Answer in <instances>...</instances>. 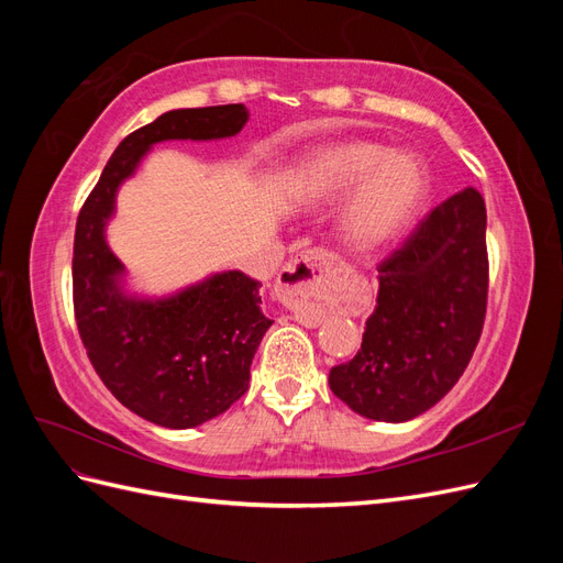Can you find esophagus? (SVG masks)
Segmentation results:
<instances>
[{
  "mask_svg": "<svg viewBox=\"0 0 563 563\" xmlns=\"http://www.w3.org/2000/svg\"><path fill=\"white\" fill-rule=\"evenodd\" d=\"M333 265V253L323 249H310L288 261L279 272V294L286 302H291L294 317L305 323V327H317L321 321V312L317 310L314 300L323 291V286H327Z\"/></svg>",
  "mask_w": 563,
  "mask_h": 563,
  "instance_id": "1",
  "label": "esophagus"
}]
</instances>
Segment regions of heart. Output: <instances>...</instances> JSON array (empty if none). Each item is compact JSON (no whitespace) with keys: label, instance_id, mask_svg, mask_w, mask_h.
Here are the masks:
<instances>
[{"label":"heart","instance_id":"b5f03b06","mask_svg":"<svg viewBox=\"0 0 563 563\" xmlns=\"http://www.w3.org/2000/svg\"><path fill=\"white\" fill-rule=\"evenodd\" d=\"M347 197L340 234L350 249L371 253L391 244L411 225L428 190L422 162L406 150L347 141L314 150L298 168L294 190L305 201Z\"/></svg>","mask_w":563,"mask_h":563}]
</instances>
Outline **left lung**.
<instances>
[{
  "label": "left lung",
  "mask_w": 563,
  "mask_h": 563,
  "mask_svg": "<svg viewBox=\"0 0 563 563\" xmlns=\"http://www.w3.org/2000/svg\"><path fill=\"white\" fill-rule=\"evenodd\" d=\"M362 350L329 373L354 413L406 422L444 399L479 343L488 298L486 203L465 187L378 265Z\"/></svg>",
  "instance_id": "left-lung-1"
}]
</instances>
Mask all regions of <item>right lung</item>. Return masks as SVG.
Masks as SVG:
<instances>
[{
  "label": "right lung",
  "mask_w": 563,
  "mask_h": 563,
  "mask_svg": "<svg viewBox=\"0 0 563 563\" xmlns=\"http://www.w3.org/2000/svg\"><path fill=\"white\" fill-rule=\"evenodd\" d=\"M246 122L242 103L164 112L117 145L77 218L73 302L81 343L117 401L162 428H197L225 413L249 389L253 354L272 321L261 310V282L236 269L172 298L126 296L106 223L117 187L152 145L228 139Z\"/></svg>",
  "instance_id": "obj_1"
}]
</instances>
